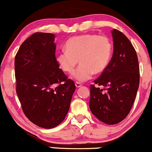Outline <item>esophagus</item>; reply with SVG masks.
<instances>
[{
    "mask_svg": "<svg viewBox=\"0 0 152 152\" xmlns=\"http://www.w3.org/2000/svg\"><path fill=\"white\" fill-rule=\"evenodd\" d=\"M75 86H76V88H80L82 86V84L81 83H79V82H76V83H75Z\"/></svg>",
    "mask_w": 152,
    "mask_h": 152,
    "instance_id": "1",
    "label": "esophagus"
}]
</instances>
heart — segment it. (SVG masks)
I'll use <instances>...</instances> for the list:
<instances>
[{"mask_svg": "<svg viewBox=\"0 0 152 152\" xmlns=\"http://www.w3.org/2000/svg\"><path fill=\"white\" fill-rule=\"evenodd\" d=\"M65 48L56 53V61L64 72L71 73L79 59L81 64L71 74L73 79L78 82H85L94 74L103 73L108 66L113 54L110 39L93 34L73 37L67 40Z\"/></svg>", "mask_w": 152, "mask_h": 152, "instance_id": "obj_1", "label": "heart"}]
</instances>
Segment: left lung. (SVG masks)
Here are the masks:
<instances>
[{"mask_svg": "<svg viewBox=\"0 0 152 152\" xmlns=\"http://www.w3.org/2000/svg\"><path fill=\"white\" fill-rule=\"evenodd\" d=\"M113 54L107 69L91 85V113L107 125L125 119L132 107L140 84V66L136 51L122 32L112 30Z\"/></svg>", "mask_w": 152, "mask_h": 152, "instance_id": "left-lung-1", "label": "left lung"}]
</instances>
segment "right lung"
Segmentation results:
<instances>
[{"instance_id":"right-lung-1","label":"right lung","mask_w":152,"mask_h":152,"mask_svg":"<svg viewBox=\"0 0 152 152\" xmlns=\"http://www.w3.org/2000/svg\"><path fill=\"white\" fill-rule=\"evenodd\" d=\"M52 33L36 32L15 58L16 92L25 116L34 125L54 128L64 120L76 86L56 61Z\"/></svg>"}]
</instances>
